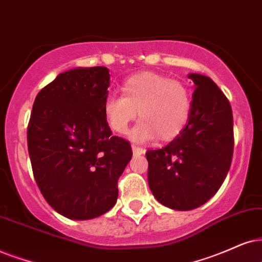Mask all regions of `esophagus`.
Instances as JSON below:
<instances>
[{
  "label": "esophagus",
  "instance_id": "34e87169",
  "mask_svg": "<svg viewBox=\"0 0 262 262\" xmlns=\"http://www.w3.org/2000/svg\"><path fill=\"white\" fill-rule=\"evenodd\" d=\"M132 150H133V152H134V155H142V154H145V150L142 147H140V146H137V145H132Z\"/></svg>",
  "mask_w": 262,
  "mask_h": 262
}]
</instances>
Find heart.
Returning <instances> with one entry per match:
<instances>
[{
	"label": "heart",
	"instance_id": "heart-1",
	"mask_svg": "<svg viewBox=\"0 0 262 262\" xmlns=\"http://www.w3.org/2000/svg\"><path fill=\"white\" fill-rule=\"evenodd\" d=\"M102 110L116 133L124 134L139 111L141 121L130 133L134 140L146 141L157 135L161 141H169L187 123L191 97L181 82L144 71L125 79L122 95H108Z\"/></svg>",
	"mask_w": 262,
	"mask_h": 262
}]
</instances>
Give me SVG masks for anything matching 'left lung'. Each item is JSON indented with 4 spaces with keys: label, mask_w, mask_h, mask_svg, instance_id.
Segmentation results:
<instances>
[{
    "label": "left lung",
    "mask_w": 262,
    "mask_h": 262,
    "mask_svg": "<svg viewBox=\"0 0 262 262\" xmlns=\"http://www.w3.org/2000/svg\"><path fill=\"white\" fill-rule=\"evenodd\" d=\"M194 83L188 122L180 135L148 150L147 180L156 200L175 210L201 207L216 193L233 155L232 108L213 79L190 74Z\"/></svg>",
    "instance_id": "8db88e82"
}]
</instances>
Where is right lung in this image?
Returning <instances> with one entry per match:
<instances>
[{
    "label": "right lung",
    "mask_w": 262,
    "mask_h": 262,
    "mask_svg": "<svg viewBox=\"0 0 262 262\" xmlns=\"http://www.w3.org/2000/svg\"><path fill=\"white\" fill-rule=\"evenodd\" d=\"M108 85L107 68H76L41 89L32 106L28 148L36 184L68 219L89 220L110 210L133 156L105 118Z\"/></svg>",
    "instance_id": "1"
}]
</instances>
